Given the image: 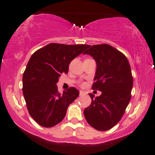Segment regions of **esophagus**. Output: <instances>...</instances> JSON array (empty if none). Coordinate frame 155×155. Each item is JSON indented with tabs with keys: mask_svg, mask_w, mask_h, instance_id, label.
Here are the masks:
<instances>
[{
	"mask_svg": "<svg viewBox=\"0 0 155 155\" xmlns=\"http://www.w3.org/2000/svg\"><path fill=\"white\" fill-rule=\"evenodd\" d=\"M84 91H80V92H79V94H80V96H82V95H84Z\"/></svg>",
	"mask_w": 155,
	"mask_h": 155,
	"instance_id": "esophagus-1",
	"label": "esophagus"
}]
</instances>
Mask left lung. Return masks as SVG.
<instances>
[{
  "instance_id": "1",
  "label": "left lung",
  "mask_w": 155,
  "mask_h": 155,
  "mask_svg": "<svg viewBox=\"0 0 155 155\" xmlns=\"http://www.w3.org/2000/svg\"><path fill=\"white\" fill-rule=\"evenodd\" d=\"M83 54L90 55L97 64L92 89L99 97L89 94L92 101L84 111L87 122L99 131L114 127L124 114L131 99L133 79L126 56L108 44L89 46Z\"/></svg>"
}]
</instances>
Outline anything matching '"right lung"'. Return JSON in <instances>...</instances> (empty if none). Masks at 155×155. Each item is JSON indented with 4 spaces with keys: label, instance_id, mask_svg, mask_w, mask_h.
<instances>
[{
    "label": "right lung",
    "instance_id": "right-lung-1",
    "mask_svg": "<svg viewBox=\"0 0 155 155\" xmlns=\"http://www.w3.org/2000/svg\"><path fill=\"white\" fill-rule=\"evenodd\" d=\"M88 45L49 44L31 56L23 75V94L31 117L41 126L52 127L63 120L69 104L79 94L71 87L58 92L61 74Z\"/></svg>",
    "mask_w": 155,
    "mask_h": 155
}]
</instances>
